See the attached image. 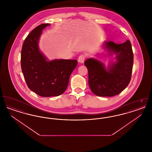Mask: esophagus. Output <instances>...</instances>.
<instances>
[{
  "label": "esophagus",
  "instance_id": "obj_1",
  "mask_svg": "<svg viewBox=\"0 0 152 152\" xmlns=\"http://www.w3.org/2000/svg\"><path fill=\"white\" fill-rule=\"evenodd\" d=\"M86 55H84V54L80 55L79 56V58H78V62L80 63H84V60L86 59Z\"/></svg>",
  "mask_w": 152,
  "mask_h": 152
}]
</instances>
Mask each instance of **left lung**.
Segmentation results:
<instances>
[{
    "label": "left lung",
    "mask_w": 152,
    "mask_h": 152,
    "mask_svg": "<svg viewBox=\"0 0 152 152\" xmlns=\"http://www.w3.org/2000/svg\"><path fill=\"white\" fill-rule=\"evenodd\" d=\"M109 55H116V61L106 68L94 58L87 59L84 64L88 71V83L92 92L100 97H112L124 91L130 83L133 65V53L129 40L122 44L105 42Z\"/></svg>",
    "instance_id": "left-lung-1"
}]
</instances>
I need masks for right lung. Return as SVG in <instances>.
<instances>
[{
  "mask_svg": "<svg viewBox=\"0 0 152 152\" xmlns=\"http://www.w3.org/2000/svg\"><path fill=\"white\" fill-rule=\"evenodd\" d=\"M50 24L33 29L24 40L21 52L22 72L29 89L42 97L58 96L65 92L76 60H49L40 51L39 42L43 30Z\"/></svg>",
  "mask_w": 152,
  "mask_h": 152,
  "instance_id": "right-lung-1",
  "label": "right lung"
}]
</instances>
